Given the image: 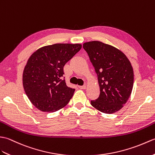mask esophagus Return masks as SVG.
I'll use <instances>...</instances> for the list:
<instances>
[{
  "label": "esophagus",
  "instance_id": "34e87169",
  "mask_svg": "<svg viewBox=\"0 0 155 155\" xmlns=\"http://www.w3.org/2000/svg\"><path fill=\"white\" fill-rule=\"evenodd\" d=\"M79 88L81 89H86V86L85 85H82V86H79Z\"/></svg>",
  "mask_w": 155,
  "mask_h": 155
}]
</instances>
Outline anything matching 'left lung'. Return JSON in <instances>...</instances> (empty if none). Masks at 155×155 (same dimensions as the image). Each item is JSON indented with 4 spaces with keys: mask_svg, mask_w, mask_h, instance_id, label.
I'll return each mask as SVG.
<instances>
[{
    "mask_svg": "<svg viewBox=\"0 0 155 155\" xmlns=\"http://www.w3.org/2000/svg\"><path fill=\"white\" fill-rule=\"evenodd\" d=\"M83 48L97 74L100 94L91 104L107 114L119 111L133 90L134 73L130 61L117 48L99 41L85 42Z\"/></svg>",
    "mask_w": 155,
    "mask_h": 155,
    "instance_id": "8db88e82",
    "label": "left lung"
}]
</instances>
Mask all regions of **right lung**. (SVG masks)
Returning <instances> with one entry per match:
<instances>
[{
    "label": "right lung",
    "instance_id": "right-lung-1",
    "mask_svg": "<svg viewBox=\"0 0 155 155\" xmlns=\"http://www.w3.org/2000/svg\"><path fill=\"white\" fill-rule=\"evenodd\" d=\"M81 48L80 44H55L40 48L25 67L22 84L32 105L44 112L66 106L75 91L63 80L64 66Z\"/></svg>",
    "mask_w": 155,
    "mask_h": 155
}]
</instances>
